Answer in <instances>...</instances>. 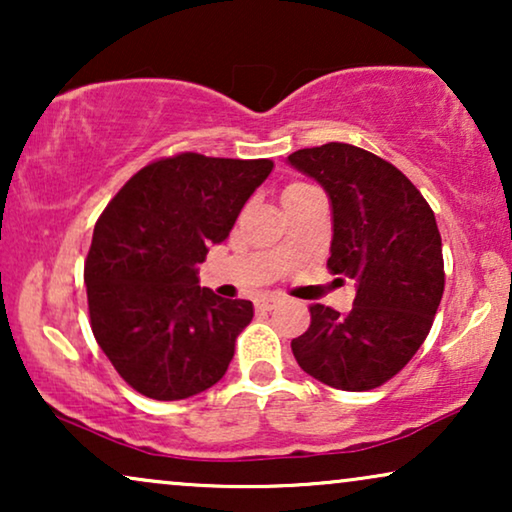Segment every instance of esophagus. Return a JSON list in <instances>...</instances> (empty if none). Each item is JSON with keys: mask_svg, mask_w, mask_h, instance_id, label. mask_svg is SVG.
Segmentation results:
<instances>
[{"mask_svg": "<svg viewBox=\"0 0 512 512\" xmlns=\"http://www.w3.org/2000/svg\"><path fill=\"white\" fill-rule=\"evenodd\" d=\"M282 303V298H277V296H265V298H261L256 303V307L258 310H275V307Z\"/></svg>", "mask_w": 512, "mask_h": 512, "instance_id": "esophagus-1", "label": "esophagus"}]
</instances>
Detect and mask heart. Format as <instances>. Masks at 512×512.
I'll return each mask as SVG.
<instances>
[{"label":"heart","mask_w":512,"mask_h":512,"mask_svg":"<svg viewBox=\"0 0 512 512\" xmlns=\"http://www.w3.org/2000/svg\"><path fill=\"white\" fill-rule=\"evenodd\" d=\"M307 184H289L284 188V198H289V195H293L296 191H300V188H305Z\"/></svg>","instance_id":"obj_1"}]
</instances>
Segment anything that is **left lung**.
Masks as SVG:
<instances>
[{"label": "left lung", "instance_id": "8db88e82", "mask_svg": "<svg viewBox=\"0 0 512 512\" xmlns=\"http://www.w3.org/2000/svg\"><path fill=\"white\" fill-rule=\"evenodd\" d=\"M333 207L328 270L356 279L352 310L310 305V328L291 340L298 366L342 391L382 387L405 368L443 298V242L424 195L387 160L328 142L291 153Z\"/></svg>", "mask_w": 512, "mask_h": 512}]
</instances>
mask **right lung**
Masks as SVG:
<instances>
[{
  "label": "right lung",
  "mask_w": 512,
  "mask_h": 512,
  "mask_svg": "<svg viewBox=\"0 0 512 512\" xmlns=\"http://www.w3.org/2000/svg\"><path fill=\"white\" fill-rule=\"evenodd\" d=\"M270 172L268 158L177 153L142 167L97 219L83 268L90 328L142 396L181 401L226 375L254 305L200 286L195 265Z\"/></svg>",
  "instance_id": "add662e5"
}]
</instances>
